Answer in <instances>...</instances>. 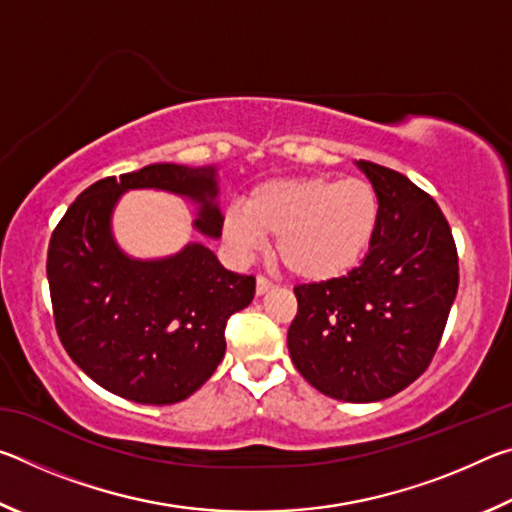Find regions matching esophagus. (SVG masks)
<instances>
[{
    "label": "esophagus",
    "instance_id": "obj_1",
    "mask_svg": "<svg viewBox=\"0 0 512 512\" xmlns=\"http://www.w3.org/2000/svg\"><path fill=\"white\" fill-rule=\"evenodd\" d=\"M275 287V284L268 280V277H264V275H259L257 277V296H262V293H266V291H271Z\"/></svg>",
    "mask_w": 512,
    "mask_h": 512
}]
</instances>
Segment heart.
<instances>
[{"label": "heart", "instance_id": "b5f03b06", "mask_svg": "<svg viewBox=\"0 0 512 512\" xmlns=\"http://www.w3.org/2000/svg\"><path fill=\"white\" fill-rule=\"evenodd\" d=\"M379 216V194L366 178H275L223 212V237L241 257L275 237V257L291 275L325 282L366 257Z\"/></svg>", "mask_w": 512, "mask_h": 512}]
</instances>
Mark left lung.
Wrapping results in <instances>:
<instances>
[{"label": "left lung", "mask_w": 512, "mask_h": 512, "mask_svg": "<svg viewBox=\"0 0 512 512\" xmlns=\"http://www.w3.org/2000/svg\"><path fill=\"white\" fill-rule=\"evenodd\" d=\"M381 203L368 255L348 275L298 284L287 334L293 366L334 400L379 402L418 379L443 339L458 255L438 203L381 164L359 160Z\"/></svg>", "instance_id": "1"}]
</instances>
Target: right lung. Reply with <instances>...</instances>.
<instances>
[{"label": "right lung", "instance_id": "obj_1", "mask_svg": "<svg viewBox=\"0 0 512 512\" xmlns=\"http://www.w3.org/2000/svg\"><path fill=\"white\" fill-rule=\"evenodd\" d=\"M128 189H164L201 205L196 230L221 237L216 169L149 164L97 180L69 205L49 241L47 277L56 332L85 375L140 404H176L214 375L225 325L255 296V277L223 268L210 248L128 257L110 216Z\"/></svg>", "mask_w": 512, "mask_h": 512}]
</instances>
